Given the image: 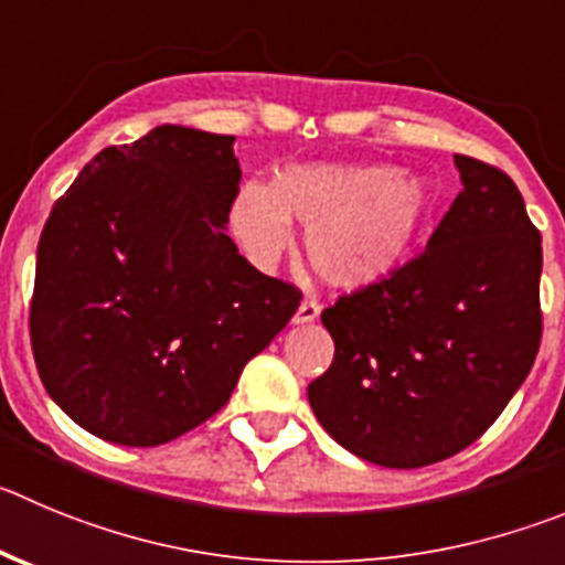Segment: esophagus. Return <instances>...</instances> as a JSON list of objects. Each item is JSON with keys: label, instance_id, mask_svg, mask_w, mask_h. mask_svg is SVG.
Returning <instances> with one entry per match:
<instances>
[{"label": "esophagus", "instance_id": "1", "mask_svg": "<svg viewBox=\"0 0 565 565\" xmlns=\"http://www.w3.org/2000/svg\"><path fill=\"white\" fill-rule=\"evenodd\" d=\"M320 315V300L315 298V295H307V298L300 300L298 312H295V323H312V320H318Z\"/></svg>", "mask_w": 565, "mask_h": 565}]
</instances>
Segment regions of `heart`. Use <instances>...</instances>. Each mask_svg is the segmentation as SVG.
<instances>
[{
	"instance_id": "b5f03b06",
	"label": "heart",
	"mask_w": 565,
	"mask_h": 565,
	"mask_svg": "<svg viewBox=\"0 0 565 565\" xmlns=\"http://www.w3.org/2000/svg\"><path fill=\"white\" fill-rule=\"evenodd\" d=\"M426 214V186L409 172L373 163H300L270 186L245 183L231 228L258 267L292 247V220L309 225L315 273L342 289H362L395 270Z\"/></svg>"
}]
</instances>
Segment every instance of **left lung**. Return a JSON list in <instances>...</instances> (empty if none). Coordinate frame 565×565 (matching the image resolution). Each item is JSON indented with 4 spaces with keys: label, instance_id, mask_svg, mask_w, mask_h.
Instances as JSON below:
<instances>
[{
    "label": "left lung",
    "instance_id": "left-lung-1",
    "mask_svg": "<svg viewBox=\"0 0 565 565\" xmlns=\"http://www.w3.org/2000/svg\"><path fill=\"white\" fill-rule=\"evenodd\" d=\"M455 163L462 192L426 250L320 315L334 362L309 384V404L342 449L384 468L471 446L541 345L544 253L524 198L499 167Z\"/></svg>",
    "mask_w": 565,
    "mask_h": 565
}]
</instances>
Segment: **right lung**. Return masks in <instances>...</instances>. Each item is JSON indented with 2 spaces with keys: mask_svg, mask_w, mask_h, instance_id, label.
Here are the masks:
<instances>
[{
  "mask_svg": "<svg viewBox=\"0 0 565 565\" xmlns=\"http://www.w3.org/2000/svg\"><path fill=\"white\" fill-rule=\"evenodd\" d=\"M239 181L234 136L161 125L97 152L52 205L30 342L77 426L119 446L186 435L300 307L225 234Z\"/></svg>",
  "mask_w": 565,
  "mask_h": 565,
  "instance_id": "obj_1",
  "label": "right lung"
}]
</instances>
